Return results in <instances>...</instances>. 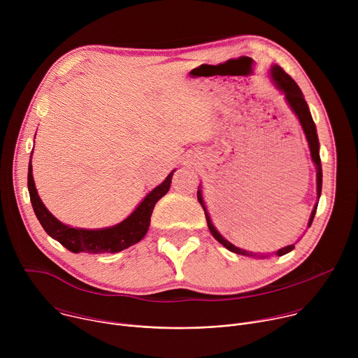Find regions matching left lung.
<instances>
[{"label": "left lung", "instance_id": "left-lung-1", "mask_svg": "<svg viewBox=\"0 0 358 358\" xmlns=\"http://www.w3.org/2000/svg\"><path fill=\"white\" fill-rule=\"evenodd\" d=\"M271 78H272V82L275 83V86L285 94V99L287 101L289 108L292 109V112L296 115V117L299 119V123L304 131V136H306V140H308L309 143V148H310V156H312V162L315 163L316 166V182H317V199L320 198L322 195V181H323V173H322V162H320V155H319V150H320V144H319V137H317V130H316V124L313 122V117L310 115V110H309V106L308 103H306L304 100V96L300 90V87L297 86V83L279 66V65H272L271 66ZM196 196H198V201L201 203V207L203 210V213H206V218H207V224H208V228L213 234V236L221 243L224 245L228 250L231 252H235L238 255H243V257H253L257 258L259 257L258 253H253V252H249V250H245V249H241L238 246H235L234 243H231L229 241H227L218 231L217 228L214 227L213 221H211V217L208 214V210H207V206L206 202H203V196H202V189H201V185L198 187V191H196ZM317 203H315L313 207V211L310 214V218H309V224H308V228H310L312 222H313V218L316 215V210H317ZM294 249V245H287L285 248H280L276 255L278 257H282V255H286L289 253L290 250ZM259 258H266L265 255H261Z\"/></svg>", "mask_w": 358, "mask_h": 358}]
</instances>
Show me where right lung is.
I'll use <instances>...</instances> for the list:
<instances>
[{
  "label": "right lung",
  "instance_id": "obj_1",
  "mask_svg": "<svg viewBox=\"0 0 358 358\" xmlns=\"http://www.w3.org/2000/svg\"><path fill=\"white\" fill-rule=\"evenodd\" d=\"M174 171L176 170H173L160 185H157L155 189H151L126 220L113 227L100 229L73 228L71 225L61 222L50 214L48 208L43 206V202L39 198L38 191L35 188L31 162L28 166V191L34 213L38 221L41 222L42 228L49 236L57 239L62 246H65L73 253H116L140 242L144 238L150 227L152 210H155L156 202L169 192Z\"/></svg>",
  "mask_w": 358,
  "mask_h": 358
}]
</instances>
